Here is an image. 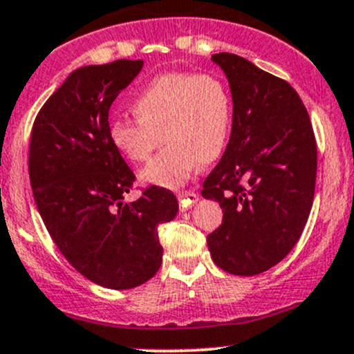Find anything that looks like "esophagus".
Here are the masks:
<instances>
[{
	"label": "esophagus",
	"mask_w": 354,
	"mask_h": 354,
	"mask_svg": "<svg viewBox=\"0 0 354 354\" xmlns=\"http://www.w3.org/2000/svg\"><path fill=\"white\" fill-rule=\"evenodd\" d=\"M198 193L193 192V189H188V192H181L178 193V200H180V207L181 209H186L189 207H193V205L198 201Z\"/></svg>",
	"instance_id": "34e87169"
}]
</instances>
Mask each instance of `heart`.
<instances>
[{
  "mask_svg": "<svg viewBox=\"0 0 354 354\" xmlns=\"http://www.w3.org/2000/svg\"><path fill=\"white\" fill-rule=\"evenodd\" d=\"M131 109L136 120L109 124L111 145L131 165H142L161 141L168 142L141 173V181L162 188H178L201 162L220 156L234 115L230 91L215 73H159L134 95Z\"/></svg>",
  "mask_w": 354,
  "mask_h": 354,
  "instance_id": "b5f03b06",
  "label": "heart"
}]
</instances>
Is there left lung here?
<instances>
[{"label":"left lung","mask_w":354,"mask_h":354,"mask_svg":"<svg viewBox=\"0 0 354 354\" xmlns=\"http://www.w3.org/2000/svg\"><path fill=\"white\" fill-rule=\"evenodd\" d=\"M212 60L230 84L234 119L227 149L201 189L223 208L207 243L220 269L257 275L281 262L304 230L316 188V139L290 84L234 53Z\"/></svg>","instance_id":"8db88e82"}]
</instances>
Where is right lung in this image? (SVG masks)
Here are the masks:
<instances>
[{
	"mask_svg": "<svg viewBox=\"0 0 354 354\" xmlns=\"http://www.w3.org/2000/svg\"><path fill=\"white\" fill-rule=\"evenodd\" d=\"M142 64L73 70L40 109L30 138V183L50 236L84 277L118 290L159 270L158 227L178 213L176 196L159 186L124 203L136 176L109 139V109Z\"/></svg>",
	"mask_w": 354,
	"mask_h": 354,
	"instance_id": "obj_1",
	"label": "right lung"
}]
</instances>
